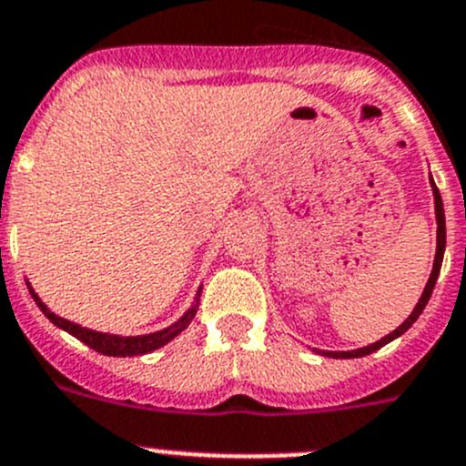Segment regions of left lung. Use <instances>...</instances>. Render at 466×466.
Listing matches in <instances>:
<instances>
[{
    "label": "left lung",
    "mask_w": 466,
    "mask_h": 466,
    "mask_svg": "<svg viewBox=\"0 0 466 466\" xmlns=\"http://www.w3.org/2000/svg\"><path fill=\"white\" fill-rule=\"evenodd\" d=\"M430 187H432V197H435V217H437V251H435V263H432V272H430V279L428 283H425L423 292H420L419 302H416L414 311L407 316V320L402 322L400 327H396V329L391 331V334H387L384 339L375 340V343L366 345V348H357V350H348V352H331V350H318V354H322V357H331V359H357V357H366V354L375 352V350L384 348L387 343H391L393 339H398V336L405 334L407 329H410L411 325H414L416 320H419V316L423 313L425 304H428L430 295H432V290H435V283H437V277H440V269H441V260H444V251H446V217H444V203H441V197H440V189H437L435 180H432V176H430Z\"/></svg>",
    "instance_id": "obj_1"
}]
</instances>
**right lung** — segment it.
Wrapping results in <instances>:
<instances>
[{"instance_id": "obj_1", "label": "right lung", "mask_w": 466, "mask_h": 466, "mask_svg": "<svg viewBox=\"0 0 466 466\" xmlns=\"http://www.w3.org/2000/svg\"><path fill=\"white\" fill-rule=\"evenodd\" d=\"M26 288H29V292H31V297H34L36 307L46 313V318L52 322V325H56L59 329L73 334L75 339L82 340L84 345H88V348L96 350V352L105 354V357H139V354H148V352H153V350L167 345L169 340H174L180 331L187 329L189 322H192L194 316H197L198 297H201V288H198L192 307H189L187 311H185L183 316L174 322V325L167 327V329H159V331H153V334H141V336H118V334H105V331L86 329V327L75 325V322L66 320V318H59L56 313H52L50 309H47V304L36 295V290L31 288L29 281H26Z\"/></svg>"}]
</instances>
